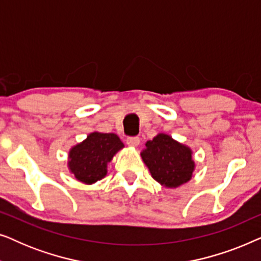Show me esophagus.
<instances>
[{
  "label": "esophagus",
  "instance_id": "obj_1",
  "mask_svg": "<svg viewBox=\"0 0 261 261\" xmlns=\"http://www.w3.org/2000/svg\"><path fill=\"white\" fill-rule=\"evenodd\" d=\"M139 144H140V139L138 137H132L127 139V145L132 146V147H138Z\"/></svg>",
  "mask_w": 261,
  "mask_h": 261
}]
</instances>
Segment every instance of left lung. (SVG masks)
<instances>
[{"label": "left lung", "mask_w": 261, "mask_h": 261, "mask_svg": "<svg viewBox=\"0 0 261 261\" xmlns=\"http://www.w3.org/2000/svg\"><path fill=\"white\" fill-rule=\"evenodd\" d=\"M140 153L151 176L163 187L174 189L188 183L195 171L191 148L174 140L169 134L159 133L145 144Z\"/></svg>", "instance_id": "8db88e82"}]
</instances>
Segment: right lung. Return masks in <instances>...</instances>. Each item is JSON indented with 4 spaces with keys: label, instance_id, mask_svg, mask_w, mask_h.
Wrapping results in <instances>:
<instances>
[{
    "label": "right lung",
    "instance_id": "right-lung-1",
    "mask_svg": "<svg viewBox=\"0 0 261 261\" xmlns=\"http://www.w3.org/2000/svg\"><path fill=\"white\" fill-rule=\"evenodd\" d=\"M124 147L114 133L92 132L69 151L67 167L74 178L84 184H94L107 176L108 163Z\"/></svg>",
    "mask_w": 261,
    "mask_h": 261
}]
</instances>
